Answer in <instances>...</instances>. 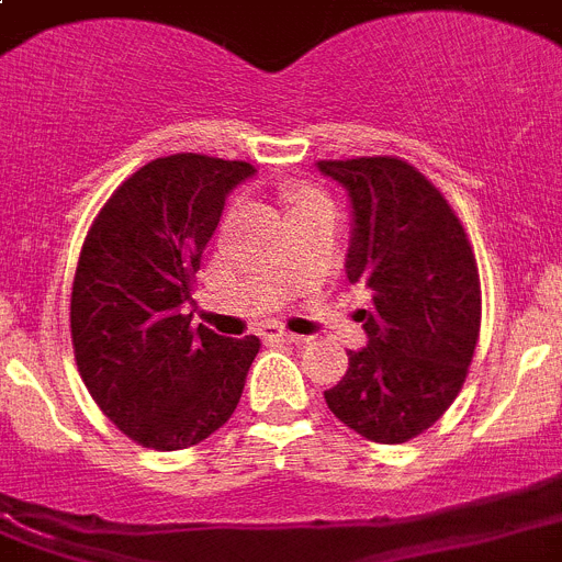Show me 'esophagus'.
Masks as SVG:
<instances>
[{
    "label": "esophagus",
    "instance_id": "1",
    "mask_svg": "<svg viewBox=\"0 0 562 562\" xmlns=\"http://www.w3.org/2000/svg\"><path fill=\"white\" fill-rule=\"evenodd\" d=\"M262 338H266V341H291V344L307 341L305 336H296V333H288V330H282V327H274V325L262 327Z\"/></svg>",
    "mask_w": 562,
    "mask_h": 562
}]
</instances>
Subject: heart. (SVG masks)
Here are the masks:
<instances>
[{"instance_id":"obj_1","label":"heart","mask_w":562,"mask_h":562,"mask_svg":"<svg viewBox=\"0 0 562 562\" xmlns=\"http://www.w3.org/2000/svg\"><path fill=\"white\" fill-rule=\"evenodd\" d=\"M282 195H285L288 206H291V212L296 215V218H300V215H305V212L325 210V206H330V199H327L322 190H316L313 184H305V181H293V184H285Z\"/></svg>"}]
</instances>
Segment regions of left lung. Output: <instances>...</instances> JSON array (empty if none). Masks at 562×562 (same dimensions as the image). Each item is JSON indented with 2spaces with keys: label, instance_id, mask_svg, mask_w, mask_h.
<instances>
[{
  "label": "left lung",
  "instance_id": "left-lung-1",
  "mask_svg": "<svg viewBox=\"0 0 562 562\" xmlns=\"http://www.w3.org/2000/svg\"><path fill=\"white\" fill-rule=\"evenodd\" d=\"M347 187V280L372 291L369 344L350 352L327 408L361 437L401 445L431 428L462 392L482 327V282L462 221L437 187L397 156L322 159Z\"/></svg>",
  "mask_w": 562,
  "mask_h": 562
}]
</instances>
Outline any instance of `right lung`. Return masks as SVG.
<instances>
[{
    "label": "right lung",
    "instance_id": "right-lung-1",
    "mask_svg": "<svg viewBox=\"0 0 562 562\" xmlns=\"http://www.w3.org/2000/svg\"><path fill=\"white\" fill-rule=\"evenodd\" d=\"M249 161L170 154L111 193L89 226L69 300L78 372L136 445L181 451L218 431L244 394L260 338L190 327L201 255Z\"/></svg>",
    "mask_w": 562,
    "mask_h": 562
}]
</instances>
